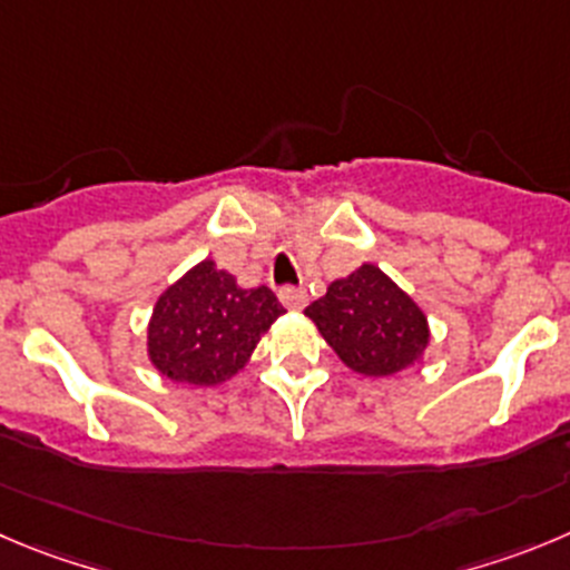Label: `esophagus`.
<instances>
[{"mask_svg":"<svg viewBox=\"0 0 570 570\" xmlns=\"http://www.w3.org/2000/svg\"><path fill=\"white\" fill-rule=\"evenodd\" d=\"M281 303H284L286 309L297 312L306 306V301H309V295H306V289H301V286H284V289L278 292Z\"/></svg>","mask_w":570,"mask_h":570,"instance_id":"esophagus-1","label":"esophagus"}]
</instances>
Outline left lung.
<instances>
[{"label":"left lung","mask_w":570,"mask_h":570,"mask_svg":"<svg viewBox=\"0 0 570 570\" xmlns=\"http://www.w3.org/2000/svg\"><path fill=\"white\" fill-rule=\"evenodd\" d=\"M326 343L348 368L365 376H391L422 357L428 317L380 267L363 264L334 281L321 301L306 306Z\"/></svg>","instance_id":"left-lung-1"}]
</instances>
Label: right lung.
Returning <instances> with one entry per match:
<instances>
[{
  "label": "right lung",
  "instance_id": "right-lung-1",
  "mask_svg": "<svg viewBox=\"0 0 570 570\" xmlns=\"http://www.w3.org/2000/svg\"><path fill=\"white\" fill-rule=\"evenodd\" d=\"M284 306L273 289H242L230 273L202 261L168 286L148 323V354L168 380L219 385L253 354Z\"/></svg>",
  "mask_w": 570,
  "mask_h": 570
}]
</instances>
